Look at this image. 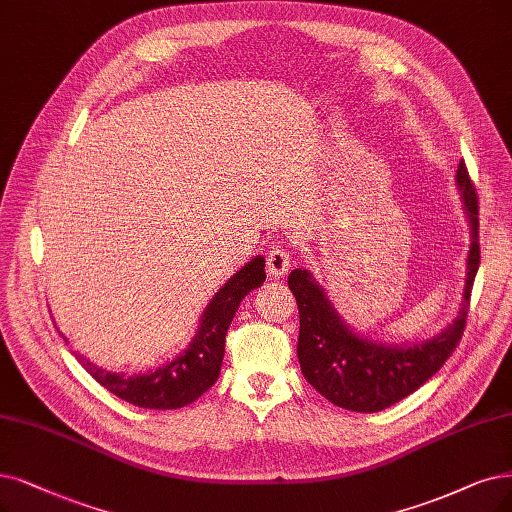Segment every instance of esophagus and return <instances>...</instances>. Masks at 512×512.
Listing matches in <instances>:
<instances>
[{
    "mask_svg": "<svg viewBox=\"0 0 512 512\" xmlns=\"http://www.w3.org/2000/svg\"><path fill=\"white\" fill-rule=\"evenodd\" d=\"M290 264H292V252H290L288 245L275 243L273 248L269 250V254H267L269 275H273V277L285 275V273H288V269H290Z\"/></svg>",
    "mask_w": 512,
    "mask_h": 512,
    "instance_id": "obj_1",
    "label": "esophagus"
}]
</instances>
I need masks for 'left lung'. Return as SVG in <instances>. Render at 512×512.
Returning a JSON list of instances; mask_svg holds the SVG:
<instances>
[{"label":"left lung","instance_id":"8db88e82","mask_svg":"<svg viewBox=\"0 0 512 512\" xmlns=\"http://www.w3.org/2000/svg\"><path fill=\"white\" fill-rule=\"evenodd\" d=\"M456 182L468 212L473 241H470L466 260L468 275L460 313L437 338L405 346V349L399 346L391 349V346L359 338L344 325L332 302L309 273L300 269L290 273L288 285L298 302L300 315V370L306 382L334 405L361 414L386 410L418 391L456 351L464 334L470 292H473V281L481 262L479 199L464 161L458 166Z\"/></svg>","mask_w":512,"mask_h":512}]
</instances>
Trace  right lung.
I'll use <instances>...</instances> for the list:
<instances>
[{
  "label": "right lung",
  "mask_w": 512,
  "mask_h": 512,
  "mask_svg": "<svg viewBox=\"0 0 512 512\" xmlns=\"http://www.w3.org/2000/svg\"><path fill=\"white\" fill-rule=\"evenodd\" d=\"M267 279L264 258L256 256L235 273L208 304L201 327L189 349L174 361L142 376H124L100 370L94 363L75 355L88 374L115 397L147 410H178L197 401L218 380L224 357V340L239 309V302Z\"/></svg>",
  "instance_id": "right-lung-1"
}]
</instances>
